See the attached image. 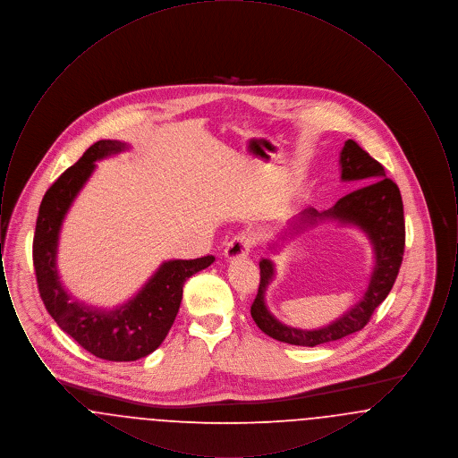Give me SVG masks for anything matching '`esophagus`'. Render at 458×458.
<instances>
[{
  "mask_svg": "<svg viewBox=\"0 0 458 458\" xmlns=\"http://www.w3.org/2000/svg\"><path fill=\"white\" fill-rule=\"evenodd\" d=\"M252 247H254V237L247 232H242L239 235H235L233 239L228 240V243L225 247V258L226 259L245 258L250 252Z\"/></svg>",
  "mask_w": 458,
  "mask_h": 458,
  "instance_id": "esophagus-1",
  "label": "esophagus"
}]
</instances>
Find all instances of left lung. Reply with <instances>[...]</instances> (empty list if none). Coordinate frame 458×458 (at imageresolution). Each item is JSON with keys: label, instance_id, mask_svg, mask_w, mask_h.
I'll list each match as a JSON object with an SVG mask.
<instances>
[{"label": "left lung", "instance_id": "left-lung-1", "mask_svg": "<svg viewBox=\"0 0 458 458\" xmlns=\"http://www.w3.org/2000/svg\"><path fill=\"white\" fill-rule=\"evenodd\" d=\"M340 165L342 180L352 182L357 189L342 197L327 211L319 213L314 208H305L292 218L290 230L295 235L319 219H335L342 225H353L360 228L374 249V267L369 284L362 299L331 325L319 329L286 327L264 304V292L275 276V264L269 259H262L259 262V290L250 305V314L261 331L284 344L316 347L360 331L369 323L374 309L388 297L403 259L405 219L398 185L386 178L383 165L370 157L369 153H366L352 139L345 142L340 153Z\"/></svg>", "mask_w": 458, "mask_h": 458}]
</instances>
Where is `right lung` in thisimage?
<instances>
[{"instance_id": "obj_1", "label": "right lung", "mask_w": 458, "mask_h": 458, "mask_svg": "<svg viewBox=\"0 0 458 458\" xmlns=\"http://www.w3.org/2000/svg\"><path fill=\"white\" fill-rule=\"evenodd\" d=\"M125 149L127 144L118 140H98L60 174L44 194L32 242L38 288L47 312L82 349L113 362L137 360L157 349L174 325L183 284L215 262L213 256L163 262L131 301L113 310L90 307L66 293L56 271L58 237L66 211L94 172V161Z\"/></svg>"}]
</instances>
